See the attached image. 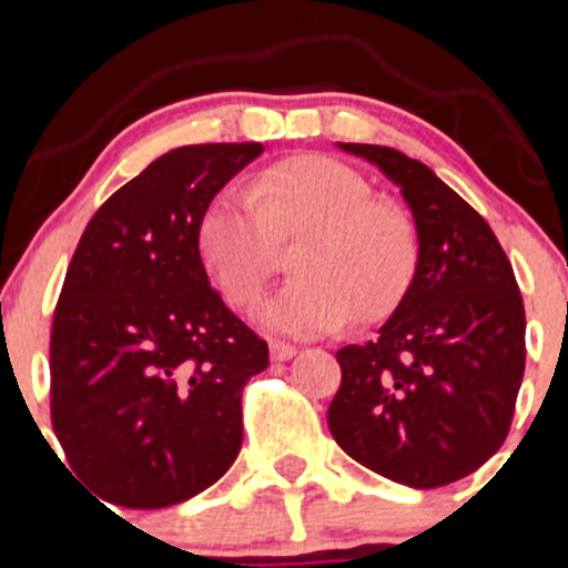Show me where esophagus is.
<instances>
[{"instance_id": "34e87169", "label": "esophagus", "mask_w": 568, "mask_h": 568, "mask_svg": "<svg viewBox=\"0 0 568 568\" xmlns=\"http://www.w3.org/2000/svg\"><path fill=\"white\" fill-rule=\"evenodd\" d=\"M298 353L293 344H284V341H270V358L273 361H290Z\"/></svg>"}]
</instances>
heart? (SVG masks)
I'll return each instance as SVG.
<instances>
[{"label":"heart","mask_w":568,"mask_h":568,"mask_svg":"<svg viewBox=\"0 0 568 568\" xmlns=\"http://www.w3.org/2000/svg\"><path fill=\"white\" fill-rule=\"evenodd\" d=\"M298 235V278L258 310L261 324L275 333L315 335L349 318H384L400 304L420 261L409 210L375 199L358 170L327 155L270 164L253 187L224 184L195 224L204 267L239 310L258 301L278 264V241Z\"/></svg>","instance_id":"b5f03b06"}]
</instances>
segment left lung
<instances>
[{
	"instance_id": "obj_1",
	"label": "left lung",
	"mask_w": 568,
	"mask_h": 568,
	"mask_svg": "<svg viewBox=\"0 0 568 568\" xmlns=\"http://www.w3.org/2000/svg\"><path fill=\"white\" fill-rule=\"evenodd\" d=\"M338 148L398 184L418 224L420 261L378 338L335 355L329 433L395 484H455L509 435L526 366L518 281L484 215L426 164L381 144Z\"/></svg>"
}]
</instances>
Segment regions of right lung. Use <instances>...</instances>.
<instances>
[{"instance_id":"right-lung-1","label":"right lung","mask_w":568,"mask_h":568,"mask_svg":"<svg viewBox=\"0 0 568 568\" xmlns=\"http://www.w3.org/2000/svg\"><path fill=\"white\" fill-rule=\"evenodd\" d=\"M258 142L187 144L84 227L50 329V420L79 478L128 509L193 498L241 449V393L267 341L210 287L195 224Z\"/></svg>"}]
</instances>
